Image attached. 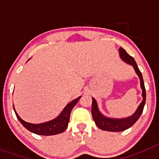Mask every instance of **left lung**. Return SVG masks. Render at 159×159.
Listing matches in <instances>:
<instances>
[{"instance_id": "obj_1", "label": "left lung", "mask_w": 159, "mask_h": 159, "mask_svg": "<svg viewBox=\"0 0 159 159\" xmlns=\"http://www.w3.org/2000/svg\"><path fill=\"white\" fill-rule=\"evenodd\" d=\"M119 56L122 58V60L125 61L126 63H128V64L132 65L134 67L135 73H137V75L139 77L141 88L142 89V95L143 99H142V102L139 106L138 109H136L135 113L132 116H129L127 118H124V119H112V118L106 117V116L102 115L99 112V109H98L97 102H96V99L94 98H92L93 103H92L91 112L95 123L100 129L104 131H109V132H121V131L128 129L132 125H133L136 122V121L138 120L139 118L140 117V116L142 115L144 106H145V99H146V93H145V84H144L143 78H142V73H141L139 69L137 66L135 60H134L133 57L129 55L126 53V51L123 48H122V47L119 48Z\"/></svg>"}]
</instances>
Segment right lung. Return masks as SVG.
<instances>
[{
	"mask_svg": "<svg viewBox=\"0 0 159 159\" xmlns=\"http://www.w3.org/2000/svg\"><path fill=\"white\" fill-rule=\"evenodd\" d=\"M80 97L81 96H79V97L76 98L74 100H73L70 103L66 105V107L62 111L61 113L57 116L56 119L49 121V122H43V123L32 124L25 122L16 112L14 107V110L15 112V114L17 116V118L18 119V120L27 130L33 132V133L37 134V135H57V134L62 133V132H64L66 130V129L67 128L72 109L76 106V104L77 103Z\"/></svg>",
	"mask_w": 159,
	"mask_h": 159,
	"instance_id": "1",
	"label": "right lung"
}]
</instances>
